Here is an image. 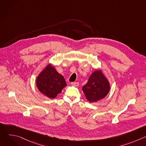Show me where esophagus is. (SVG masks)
<instances>
[{"label":"esophagus","instance_id":"34e87169","mask_svg":"<svg viewBox=\"0 0 146 146\" xmlns=\"http://www.w3.org/2000/svg\"><path fill=\"white\" fill-rule=\"evenodd\" d=\"M70 84L72 86H74V87H77L79 85V83L78 82H72Z\"/></svg>","mask_w":146,"mask_h":146}]
</instances>
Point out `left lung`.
Returning a JSON list of instances; mask_svg holds the SVG:
<instances>
[{"mask_svg": "<svg viewBox=\"0 0 146 146\" xmlns=\"http://www.w3.org/2000/svg\"><path fill=\"white\" fill-rule=\"evenodd\" d=\"M110 88L109 82L102 71L96 70L90 76L82 90L89 102H95L105 98Z\"/></svg>", "mask_w": 146, "mask_h": 146, "instance_id": "left-lung-1", "label": "left lung"}]
</instances>
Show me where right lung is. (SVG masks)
Masks as SVG:
<instances>
[{
	"label": "right lung",
	"instance_id": "add662e5",
	"mask_svg": "<svg viewBox=\"0 0 146 146\" xmlns=\"http://www.w3.org/2000/svg\"><path fill=\"white\" fill-rule=\"evenodd\" d=\"M36 85L41 93L52 99L66 86V83L64 77L49 65L38 76Z\"/></svg>",
	"mask_w": 146,
	"mask_h": 146
}]
</instances>
